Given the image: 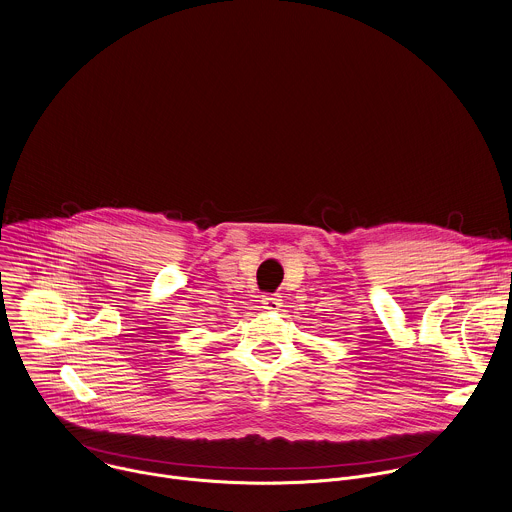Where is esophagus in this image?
I'll return each instance as SVG.
<instances>
[{"mask_svg":"<svg viewBox=\"0 0 512 512\" xmlns=\"http://www.w3.org/2000/svg\"><path fill=\"white\" fill-rule=\"evenodd\" d=\"M281 301H283V299H281L279 293H265V295L261 297V305H263L265 311H279L281 305H283Z\"/></svg>","mask_w":512,"mask_h":512,"instance_id":"34e87169","label":"esophagus"}]
</instances>
